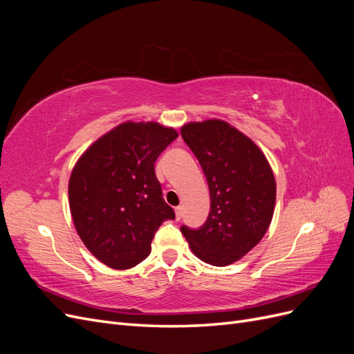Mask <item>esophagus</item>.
I'll list each match as a JSON object with an SVG mask.
<instances>
[{
    "instance_id": "1",
    "label": "esophagus",
    "mask_w": 354,
    "mask_h": 354,
    "mask_svg": "<svg viewBox=\"0 0 354 354\" xmlns=\"http://www.w3.org/2000/svg\"><path fill=\"white\" fill-rule=\"evenodd\" d=\"M181 216H183V208H181V207H176V218L180 220Z\"/></svg>"
}]
</instances>
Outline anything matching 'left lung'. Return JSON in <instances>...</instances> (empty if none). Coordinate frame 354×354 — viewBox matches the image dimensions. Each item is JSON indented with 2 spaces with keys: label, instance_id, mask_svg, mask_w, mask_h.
I'll list each match as a JSON object with an SVG mask.
<instances>
[{
  "label": "left lung",
  "instance_id": "1",
  "mask_svg": "<svg viewBox=\"0 0 354 354\" xmlns=\"http://www.w3.org/2000/svg\"><path fill=\"white\" fill-rule=\"evenodd\" d=\"M181 137L207 177L211 207L199 229L180 230L199 260L232 264L248 254L270 226L276 202L273 171L259 146L224 121L186 124Z\"/></svg>",
  "mask_w": 354,
  "mask_h": 354
}]
</instances>
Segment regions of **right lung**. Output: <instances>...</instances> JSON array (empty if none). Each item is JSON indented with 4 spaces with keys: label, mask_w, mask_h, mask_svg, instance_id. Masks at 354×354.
Segmentation results:
<instances>
[{
    "label": "right lung",
    "mask_w": 354,
    "mask_h": 354,
    "mask_svg": "<svg viewBox=\"0 0 354 354\" xmlns=\"http://www.w3.org/2000/svg\"><path fill=\"white\" fill-rule=\"evenodd\" d=\"M178 137L158 122H124L75 164L69 207L81 241L103 264L131 269L151 254L156 230L176 214L162 198L155 160Z\"/></svg>",
    "instance_id": "right-lung-1"
}]
</instances>
